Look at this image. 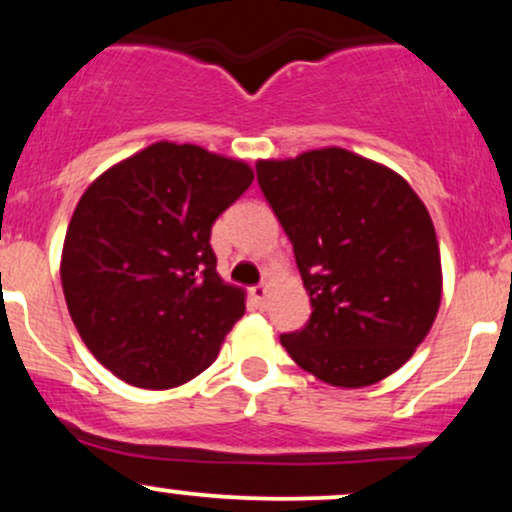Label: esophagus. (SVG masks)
<instances>
[{
	"label": "esophagus",
	"mask_w": 512,
	"mask_h": 512,
	"mask_svg": "<svg viewBox=\"0 0 512 512\" xmlns=\"http://www.w3.org/2000/svg\"><path fill=\"white\" fill-rule=\"evenodd\" d=\"M250 298H252V303L257 305V308H262L264 298H267V286H264V284L252 286V289H250Z\"/></svg>",
	"instance_id": "esophagus-1"
}]
</instances>
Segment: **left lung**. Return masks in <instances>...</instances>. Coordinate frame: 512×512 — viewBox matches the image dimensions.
I'll list each match as a JSON object with an SVG mask.
<instances>
[{"mask_svg": "<svg viewBox=\"0 0 512 512\" xmlns=\"http://www.w3.org/2000/svg\"><path fill=\"white\" fill-rule=\"evenodd\" d=\"M255 168L313 305L281 346L327 385L380 383L409 361L440 308V250L424 202L395 170L339 146Z\"/></svg>", "mask_w": 512, "mask_h": 512, "instance_id": "8db88e82", "label": "left lung"}]
</instances>
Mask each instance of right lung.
<instances>
[{"instance_id": "add662e5", "label": "right lung", "mask_w": 512, "mask_h": 512, "mask_svg": "<svg viewBox=\"0 0 512 512\" xmlns=\"http://www.w3.org/2000/svg\"><path fill=\"white\" fill-rule=\"evenodd\" d=\"M252 178L236 158L156 142L81 195L62 248L64 301L88 351L120 380L168 390L219 356L245 291L216 272L211 226Z\"/></svg>"}]
</instances>
